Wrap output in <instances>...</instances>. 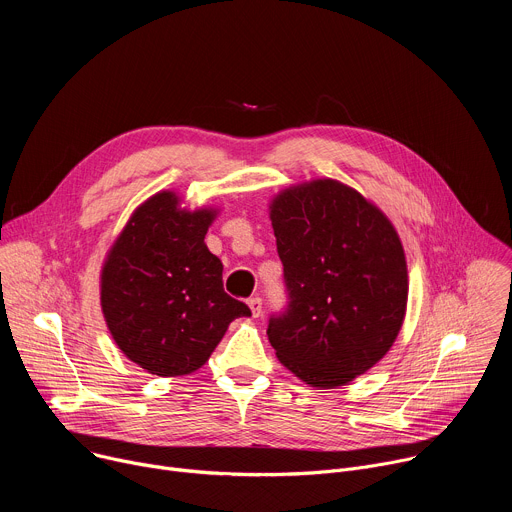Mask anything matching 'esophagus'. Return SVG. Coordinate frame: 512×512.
Wrapping results in <instances>:
<instances>
[{
    "mask_svg": "<svg viewBox=\"0 0 512 512\" xmlns=\"http://www.w3.org/2000/svg\"><path fill=\"white\" fill-rule=\"evenodd\" d=\"M247 304H249V308H251V314H253L255 318H259L261 312H263V300H261L259 296H255V298H249Z\"/></svg>",
    "mask_w": 512,
    "mask_h": 512,
    "instance_id": "1",
    "label": "esophagus"
}]
</instances>
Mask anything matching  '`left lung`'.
<instances>
[{
    "instance_id": "left-lung-1",
    "label": "left lung",
    "mask_w": 512,
    "mask_h": 512,
    "mask_svg": "<svg viewBox=\"0 0 512 512\" xmlns=\"http://www.w3.org/2000/svg\"><path fill=\"white\" fill-rule=\"evenodd\" d=\"M287 306L269 316L277 358L304 383L332 389L393 346L407 306V265L389 218L356 190L316 180L271 204Z\"/></svg>"
}]
</instances>
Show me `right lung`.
<instances>
[{"mask_svg":"<svg viewBox=\"0 0 512 512\" xmlns=\"http://www.w3.org/2000/svg\"><path fill=\"white\" fill-rule=\"evenodd\" d=\"M212 210H180L174 192L143 202L107 255L101 306L123 354L158 377L190 375L247 304L223 289V263L204 245Z\"/></svg>","mask_w":512,"mask_h":512,"instance_id":"right-lung-1","label":"right lung"}]
</instances>
